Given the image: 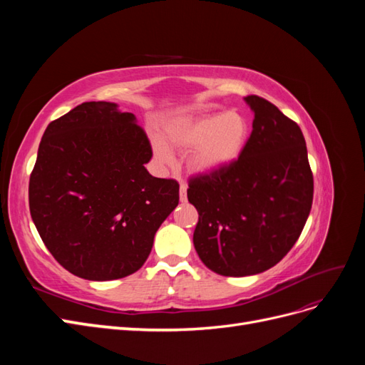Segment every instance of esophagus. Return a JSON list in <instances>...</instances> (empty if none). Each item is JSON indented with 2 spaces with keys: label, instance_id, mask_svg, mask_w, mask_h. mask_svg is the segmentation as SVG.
<instances>
[{
  "label": "esophagus",
  "instance_id": "esophagus-1",
  "mask_svg": "<svg viewBox=\"0 0 365 365\" xmlns=\"http://www.w3.org/2000/svg\"><path fill=\"white\" fill-rule=\"evenodd\" d=\"M180 200L181 202L187 201V184L184 181L180 182Z\"/></svg>",
  "mask_w": 365,
  "mask_h": 365
}]
</instances>
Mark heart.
<instances>
[{
    "label": "heart",
    "instance_id": "obj_1",
    "mask_svg": "<svg viewBox=\"0 0 365 365\" xmlns=\"http://www.w3.org/2000/svg\"><path fill=\"white\" fill-rule=\"evenodd\" d=\"M163 143L153 138L155 158L163 165L173 164L176 150H189V168L196 175H216L230 169L250 143V118L240 111L182 114L170 118L163 128Z\"/></svg>",
    "mask_w": 365,
    "mask_h": 365
}]
</instances>
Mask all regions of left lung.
Instances as JSON below:
<instances>
[{
  "mask_svg": "<svg viewBox=\"0 0 365 365\" xmlns=\"http://www.w3.org/2000/svg\"><path fill=\"white\" fill-rule=\"evenodd\" d=\"M244 101L254 113L244 155L224 172L197 176L187 190L200 215L195 250L225 277L277 264L300 237L314 197L302 129L262 97Z\"/></svg>",
  "mask_w": 365,
  "mask_h": 365,
  "instance_id": "8db88e82",
  "label": "left lung"
}]
</instances>
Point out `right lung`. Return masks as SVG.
I'll list each match as a JSON object with an SVG mask.
<instances>
[{
  "instance_id": "right-lung-1",
  "label": "right lung",
  "mask_w": 365,
  "mask_h": 365,
  "mask_svg": "<svg viewBox=\"0 0 365 365\" xmlns=\"http://www.w3.org/2000/svg\"><path fill=\"white\" fill-rule=\"evenodd\" d=\"M150 143L132 113L85 102L51 121L30 175L29 204L43 244L81 279L138 271L180 201V184L152 176Z\"/></svg>"
}]
</instances>
